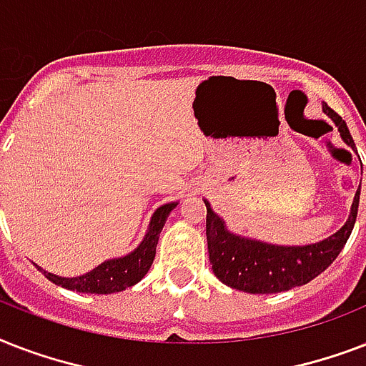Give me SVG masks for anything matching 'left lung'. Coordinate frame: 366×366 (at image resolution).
<instances>
[{"mask_svg":"<svg viewBox=\"0 0 366 366\" xmlns=\"http://www.w3.org/2000/svg\"><path fill=\"white\" fill-rule=\"evenodd\" d=\"M323 112L338 127L342 140L357 152L346 122L327 104H323ZM359 195L361 184L346 224L327 239L310 244H273L234 234L205 199L207 244L212 272L224 285L250 295H275L310 283L336 260L350 239L357 218Z\"/></svg>","mask_w":366,"mask_h":366,"instance_id":"left-lung-1","label":"left lung"}]
</instances>
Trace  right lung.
Returning a JSON list of instances; mask_svg holds the SVG:
<instances>
[{
  "label": "right lung",
  "mask_w": 366,
  "mask_h": 366,
  "mask_svg": "<svg viewBox=\"0 0 366 366\" xmlns=\"http://www.w3.org/2000/svg\"><path fill=\"white\" fill-rule=\"evenodd\" d=\"M178 205L174 203H165L159 209H155L149 220L148 232L144 235L137 249L131 250L129 254L119 256V258H110L104 260L102 264L91 269V272L77 275V277H60L54 273H49L36 266L39 272L53 281L59 287H64L68 290H76V292H89V295H112V292H122L129 289L132 285H137L140 279L148 273L152 267V262L155 258V247L159 241V234L167 222V217L171 214L172 209Z\"/></svg>",
  "instance_id": "obj_1"
}]
</instances>
